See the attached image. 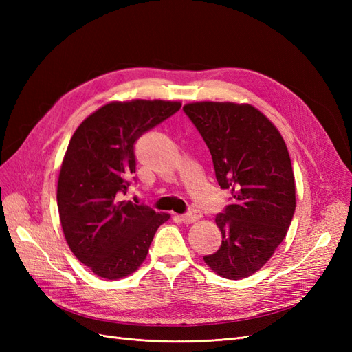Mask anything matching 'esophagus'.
Masks as SVG:
<instances>
[{"label":"esophagus","instance_id":"esophagus-1","mask_svg":"<svg viewBox=\"0 0 352 352\" xmlns=\"http://www.w3.org/2000/svg\"><path fill=\"white\" fill-rule=\"evenodd\" d=\"M201 211L199 210H190V211H188L186 214H182L180 216V220H182L185 225H190V223H194V221H197V220H199L201 219Z\"/></svg>","mask_w":352,"mask_h":352}]
</instances>
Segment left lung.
<instances>
[{
	"label": "left lung",
	"mask_w": 352,
	"mask_h": 352,
	"mask_svg": "<svg viewBox=\"0 0 352 352\" xmlns=\"http://www.w3.org/2000/svg\"><path fill=\"white\" fill-rule=\"evenodd\" d=\"M207 144L216 179L232 204L216 216L220 248L204 261L225 279L248 278L270 260L295 212L291 157L276 126L250 104L190 102L184 107Z\"/></svg>",
	"instance_id": "left-lung-1"
}]
</instances>
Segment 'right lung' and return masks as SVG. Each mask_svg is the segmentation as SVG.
<instances>
[{"label":"right lung","mask_w":352,"mask_h":352,"mask_svg":"<svg viewBox=\"0 0 352 352\" xmlns=\"http://www.w3.org/2000/svg\"><path fill=\"white\" fill-rule=\"evenodd\" d=\"M177 101H113L85 119L63 158L57 206L72 252L104 279L132 274L170 219L123 201L136 170L135 142L180 109Z\"/></svg>","instance_id":"add662e5"}]
</instances>
